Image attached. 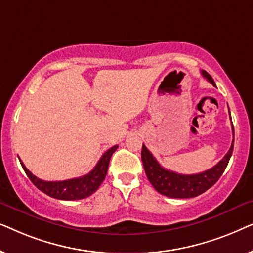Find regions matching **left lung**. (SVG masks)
<instances>
[{
  "label": "left lung",
  "mask_w": 253,
  "mask_h": 253,
  "mask_svg": "<svg viewBox=\"0 0 253 253\" xmlns=\"http://www.w3.org/2000/svg\"><path fill=\"white\" fill-rule=\"evenodd\" d=\"M202 75L209 81L211 84L215 86L213 78L206 71H202ZM231 120V117H230ZM234 134V126H231ZM234 150V139L231 146L227 154L224 155L221 161L214 166L213 168L205 170L199 174L183 175L177 172L168 170L161 167L147 147L143 144L141 148V161H143L145 172L148 181L153 185V188L161 195L170 197V198H192L202 195L213 186L217 182V179L223 174L224 169L227 168L228 162L230 160Z\"/></svg>",
  "instance_id": "1"
}]
</instances>
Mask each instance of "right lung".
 Segmentation results:
<instances>
[{
    "label": "right lung",
    "mask_w": 253,
    "mask_h": 253,
    "mask_svg": "<svg viewBox=\"0 0 253 253\" xmlns=\"http://www.w3.org/2000/svg\"><path fill=\"white\" fill-rule=\"evenodd\" d=\"M117 147L119 146L115 145V146L110 147L108 151L105 152L95 167L93 168L88 174L82 176V177L65 179V181L58 182H48L38 178L37 176H34L32 172L24 166L20 159L19 161L24 171L26 172L27 177L31 179V182H32L40 191H42L43 193H46V195L56 199L78 200L91 196L93 192H95L96 190L99 189V186L101 185V183L103 182V179H105L107 175L110 158H112L113 153L116 151Z\"/></svg>",
    "instance_id": "1"
}]
</instances>
